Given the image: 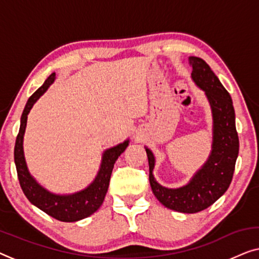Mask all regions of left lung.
<instances>
[{
    "label": "left lung",
    "instance_id": "obj_1",
    "mask_svg": "<svg viewBox=\"0 0 259 259\" xmlns=\"http://www.w3.org/2000/svg\"><path fill=\"white\" fill-rule=\"evenodd\" d=\"M192 79L203 90L212 113V145L208 160L189 183L180 188H166L153 175L155 157L146 147L149 164V183L153 194L171 210L195 213L204 210L229 188L238 156L239 141L236 131L235 110L229 92L202 58L189 57Z\"/></svg>",
    "mask_w": 259,
    "mask_h": 259
}]
</instances>
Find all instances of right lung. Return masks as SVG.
I'll use <instances>...</instances> for the list:
<instances>
[{
	"label": "right lung",
	"instance_id": "add662e5",
	"mask_svg": "<svg viewBox=\"0 0 259 259\" xmlns=\"http://www.w3.org/2000/svg\"><path fill=\"white\" fill-rule=\"evenodd\" d=\"M56 73H51L48 79L44 81V84L28 99L23 113H22L20 131H18L16 142H15L14 159L15 164H16L18 181H20L21 188L28 200L40 210L56 220L62 221V222H76V221L86 219L92 215L103 204L115 161L128 146L130 140L123 141L122 144L108 148L104 152L102 164H100L96 179L93 180L91 185L80 192L59 195L49 192L40 186L28 170L23 152V137L30 110L32 108L33 104L39 99V97L49 89V86L54 83Z\"/></svg>",
	"mask_w": 259,
	"mask_h": 259
}]
</instances>
